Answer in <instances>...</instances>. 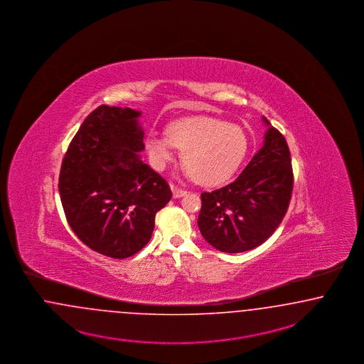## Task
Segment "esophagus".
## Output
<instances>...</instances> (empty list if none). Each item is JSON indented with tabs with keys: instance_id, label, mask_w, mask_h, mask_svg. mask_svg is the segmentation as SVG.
<instances>
[{
	"instance_id": "1",
	"label": "esophagus",
	"mask_w": 364,
	"mask_h": 364,
	"mask_svg": "<svg viewBox=\"0 0 364 364\" xmlns=\"http://www.w3.org/2000/svg\"><path fill=\"white\" fill-rule=\"evenodd\" d=\"M172 192H173V198H181V196L187 195L186 189L178 188V187H175V186H172Z\"/></svg>"
}]
</instances>
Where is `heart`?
<instances>
[{
  "label": "heart",
  "mask_w": 364,
  "mask_h": 364,
  "mask_svg": "<svg viewBox=\"0 0 364 364\" xmlns=\"http://www.w3.org/2000/svg\"><path fill=\"white\" fill-rule=\"evenodd\" d=\"M249 138L237 125L211 117H187L169 124L166 136L151 134L146 149L156 168H164L175 159V149L183 151V165L195 181L215 186L238 171L249 151Z\"/></svg>",
  "instance_id": "b5f03b06"
}]
</instances>
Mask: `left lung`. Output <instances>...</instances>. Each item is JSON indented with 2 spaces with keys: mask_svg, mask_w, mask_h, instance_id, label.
<instances>
[{
  "mask_svg": "<svg viewBox=\"0 0 364 364\" xmlns=\"http://www.w3.org/2000/svg\"><path fill=\"white\" fill-rule=\"evenodd\" d=\"M264 146L238 178L226 187L201 193L198 225L201 235L223 252H243L262 245L288 211L293 169L285 137L270 125Z\"/></svg>",
  "mask_w": 364,
  "mask_h": 364,
  "instance_id": "left-lung-1",
  "label": "left lung"
}]
</instances>
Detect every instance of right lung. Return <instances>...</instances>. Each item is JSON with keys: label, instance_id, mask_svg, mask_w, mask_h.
Returning a JSON list of instances; mask_svg holds the SVG:
<instances>
[{"label": "right lung", "instance_id": "obj_1", "mask_svg": "<svg viewBox=\"0 0 364 364\" xmlns=\"http://www.w3.org/2000/svg\"><path fill=\"white\" fill-rule=\"evenodd\" d=\"M139 112L102 105L79 127L64 154L59 193L67 222L91 250L124 259L151 240L169 184L142 163Z\"/></svg>", "mask_w": 364, "mask_h": 364}]
</instances>
